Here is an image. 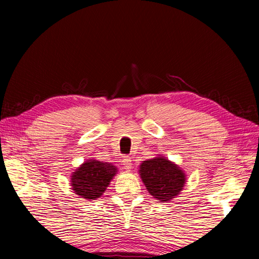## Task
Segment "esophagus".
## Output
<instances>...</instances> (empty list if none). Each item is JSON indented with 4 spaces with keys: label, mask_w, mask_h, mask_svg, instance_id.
I'll return each mask as SVG.
<instances>
[{
    "label": "esophagus",
    "mask_w": 259,
    "mask_h": 259,
    "mask_svg": "<svg viewBox=\"0 0 259 259\" xmlns=\"http://www.w3.org/2000/svg\"><path fill=\"white\" fill-rule=\"evenodd\" d=\"M122 162H123V166H124V169L126 170V171H129V170L133 168V163H131V159L129 156H124L123 160H122Z\"/></svg>",
    "instance_id": "34e87169"
}]
</instances>
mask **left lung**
Masks as SVG:
<instances>
[{
    "label": "left lung",
    "instance_id": "1",
    "mask_svg": "<svg viewBox=\"0 0 259 259\" xmlns=\"http://www.w3.org/2000/svg\"><path fill=\"white\" fill-rule=\"evenodd\" d=\"M139 172L150 194L163 202L178 195L185 184L183 170L161 156L143 161Z\"/></svg>",
    "mask_w": 259,
    "mask_h": 259
}]
</instances>
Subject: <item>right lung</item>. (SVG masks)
Listing matches in <instances>:
<instances>
[{
  "label": "right lung",
  "mask_w": 259,
  "mask_h": 259,
  "mask_svg": "<svg viewBox=\"0 0 259 259\" xmlns=\"http://www.w3.org/2000/svg\"><path fill=\"white\" fill-rule=\"evenodd\" d=\"M116 171V166L112 163L97 160L87 161L72 175L73 191L82 196V199H98L103 195Z\"/></svg>",
  "instance_id": "1"
}]
</instances>
